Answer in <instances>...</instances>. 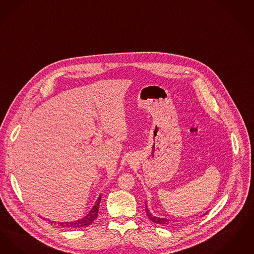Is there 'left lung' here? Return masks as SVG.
Segmentation results:
<instances>
[{
	"label": "left lung",
	"mask_w": 254,
	"mask_h": 254,
	"mask_svg": "<svg viewBox=\"0 0 254 254\" xmlns=\"http://www.w3.org/2000/svg\"><path fill=\"white\" fill-rule=\"evenodd\" d=\"M146 213H147V216L150 218V220L152 221V222H154V223H156V224H160V225H171V224H174L176 220L175 219H168V218H164V217H157V216H155L154 215L150 210L148 209V206H147V204H146ZM208 212H205L204 213V215L205 214H207Z\"/></svg>",
	"instance_id": "obj_1"
}]
</instances>
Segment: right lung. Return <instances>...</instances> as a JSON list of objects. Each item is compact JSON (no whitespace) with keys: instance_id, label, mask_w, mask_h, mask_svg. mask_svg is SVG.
<instances>
[{"instance_id":"1","label":"right lung","mask_w":254,"mask_h":254,"mask_svg":"<svg viewBox=\"0 0 254 254\" xmlns=\"http://www.w3.org/2000/svg\"><path fill=\"white\" fill-rule=\"evenodd\" d=\"M100 199H101V194L99 195V198L97 199L95 205L93 206V208L89 210L88 213L82 217L81 219H78L76 221H71V222H59L58 225L64 227V228H72V229H77V228H84V227H88L90 226L94 220L97 218L98 213H99V206L100 203ZM49 223L51 224H56L57 222L54 221L48 220Z\"/></svg>"}]
</instances>
